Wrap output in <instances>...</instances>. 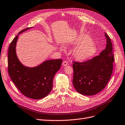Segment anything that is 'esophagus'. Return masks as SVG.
<instances>
[{"label": "esophagus", "instance_id": "esophagus-1", "mask_svg": "<svg viewBox=\"0 0 125 125\" xmlns=\"http://www.w3.org/2000/svg\"><path fill=\"white\" fill-rule=\"evenodd\" d=\"M67 64H68V62H67L66 61H64L63 62V63H62V65H63V66H67Z\"/></svg>", "mask_w": 125, "mask_h": 125}]
</instances>
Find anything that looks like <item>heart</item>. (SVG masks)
Returning <instances> with one entry per match:
<instances>
[{
  "label": "heart",
  "mask_w": 125,
  "mask_h": 125,
  "mask_svg": "<svg viewBox=\"0 0 125 125\" xmlns=\"http://www.w3.org/2000/svg\"><path fill=\"white\" fill-rule=\"evenodd\" d=\"M73 44H79L73 52V56L79 61L87 60L93 57L97 51L94 43L87 35H79L74 39Z\"/></svg>",
  "instance_id": "heart-1"
}]
</instances>
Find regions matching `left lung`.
<instances>
[{
    "label": "left lung",
    "instance_id": "left-lung-1",
    "mask_svg": "<svg viewBox=\"0 0 125 125\" xmlns=\"http://www.w3.org/2000/svg\"><path fill=\"white\" fill-rule=\"evenodd\" d=\"M107 44L100 55L83 62H73V83L79 93L93 95L104 89L109 81L114 62L112 44L105 32Z\"/></svg>",
    "mask_w": 125,
    "mask_h": 125
}]
</instances>
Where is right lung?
<instances>
[{
    "instance_id": "1",
    "label": "right lung",
    "mask_w": 125,
    "mask_h": 125,
    "mask_svg": "<svg viewBox=\"0 0 125 125\" xmlns=\"http://www.w3.org/2000/svg\"><path fill=\"white\" fill-rule=\"evenodd\" d=\"M20 31L18 34L28 30ZM18 35L10 43L8 52V73L19 90L29 98L39 100L47 96L52 87L53 79L60 69L62 59L45 61L34 67L24 66L16 55V45Z\"/></svg>"
}]
</instances>
